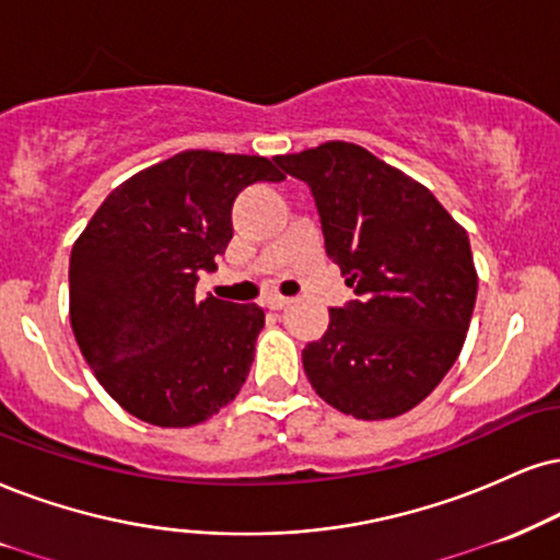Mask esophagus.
Listing matches in <instances>:
<instances>
[{
    "instance_id": "obj_1",
    "label": "esophagus",
    "mask_w": 560,
    "mask_h": 560,
    "mask_svg": "<svg viewBox=\"0 0 560 560\" xmlns=\"http://www.w3.org/2000/svg\"><path fill=\"white\" fill-rule=\"evenodd\" d=\"M291 299H285V295H267L265 299V306L272 308V312H280V308H285Z\"/></svg>"
}]
</instances>
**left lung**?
Instances as JSON below:
<instances>
[{
  "label": "left lung",
  "instance_id": "8db88e82",
  "mask_svg": "<svg viewBox=\"0 0 560 560\" xmlns=\"http://www.w3.org/2000/svg\"><path fill=\"white\" fill-rule=\"evenodd\" d=\"M275 163L312 189L327 257L355 291L303 348L308 382L345 416H402L436 389L465 345L478 295L465 228L423 184L353 142Z\"/></svg>",
  "mask_w": 560,
  "mask_h": 560
}]
</instances>
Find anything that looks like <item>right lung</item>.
Segmentation results:
<instances>
[{
	"instance_id": "1",
	"label": "right lung",
	"mask_w": 560,
	"mask_h": 560,
	"mask_svg": "<svg viewBox=\"0 0 560 560\" xmlns=\"http://www.w3.org/2000/svg\"><path fill=\"white\" fill-rule=\"evenodd\" d=\"M272 161L186 150L116 186L69 257V319L103 389L135 418L197 425L244 386L265 327L257 303L205 299L197 280L233 238L246 186Z\"/></svg>"
}]
</instances>
